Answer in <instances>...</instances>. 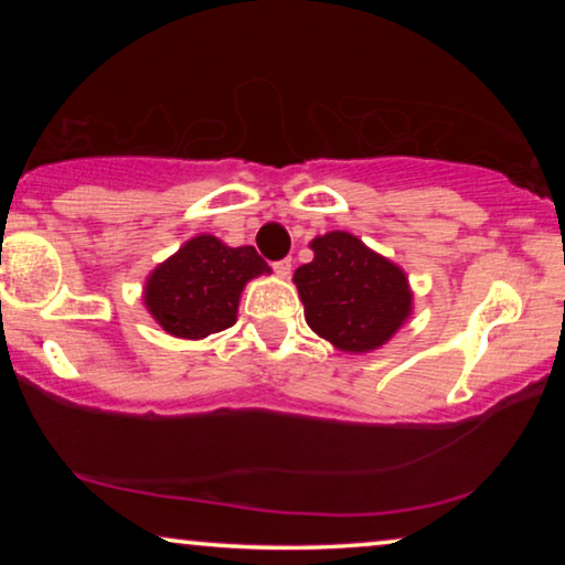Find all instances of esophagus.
I'll list each match as a JSON object with an SVG mask.
<instances>
[{
    "label": "esophagus",
    "mask_w": 565,
    "mask_h": 565,
    "mask_svg": "<svg viewBox=\"0 0 565 565\" xmlns=\"http://www.w3.org/2000/svg\"><path fill=\"white\" fill-rule=\"evenodd\" d=\"M273 269H275V275L288 277V275H290V269H292V265H290V259H280V262H275Z\"/></svg>",
    "instance_id": "esophagus-1"
}]
</instances>
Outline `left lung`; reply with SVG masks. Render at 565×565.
Segmentation results:
<instances>
[{"instance_id":"8db88e82","label":"left lung","mask_w":565,"mask_h":565,"mask_svg":"<svg viewBox=\"0 0 565 565\" xmlns=\"http://www.w3.org/2000/svg\"><path fill=\"white\" fill-rule=\"evenodd\" d=\"M313 259L292 275L306 323L342 352H373L412 316V288L398 265L347 231L311 242Z\"/></svg>"}]
</instances>
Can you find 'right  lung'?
Masks as SVG:
<instances>
[{"mask_svg":"<svg viewBox=\"0 0 565 565\" xmlns=\"http://www.w3.org/2000/svg\"><path fill=\"white\" fill-rule=\"evenodd\" d=\"M265 273L267 262L254 246H226L200 234L153 269L143 303L167 334L203 339L234 327L244 285Z\"/></svg>","mask_w":565,"mask_h":565,"instance_id":"obj_1","label":"right lung"}]
</instances>
